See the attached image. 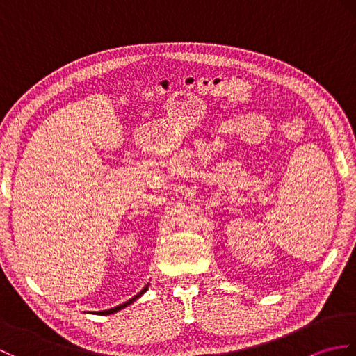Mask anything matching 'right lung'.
Masks as SVG:
<instances>
[{
	"instance_id": "right-lung-1",
	"label": "right lung",
	"mask_w": 356,
	"mask_h": 356,
	"mask_svg": "<svg viewBox=\"0 0 356 356\" xmlns=\"http://www.w3.org/2000/svg\"><path fill=\"white\" fill-rule=\"evenodd\" d=\"M147 289H148V284L145 286V287H143V289L138 293V295H134V297L133 298H130V300H128L127 301V303H124V305H119V306H116V307H113V309H108V311H102V312H99L101 315H111V314H115V312H118V311H120V309H124V307H127L128 305H131L133 303V301H136V300H138L139 297H140V295L142 293H145L147 292Z\"/></svg>"
}]
</instances>
